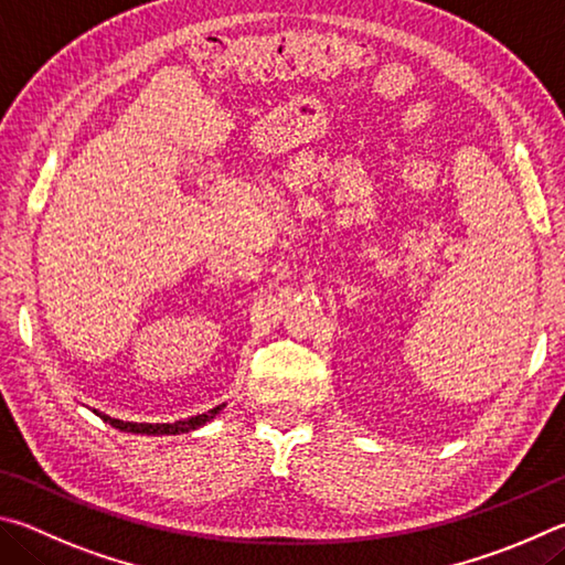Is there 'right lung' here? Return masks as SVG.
<instances>
[{
	"label": "right lung",
	"mask_w": 565,
	"mask_h": 565,
	"mask_svg": "<svg viewBox=\"0 0 565 565\" xmlns=\"http://www.w3.org/2000/svg\"><path fill=\"white\" fill-rule=\"evenodd\" d=\"M225 407V404H221V407L215 409H207L205 414H198V417H191V419H183V422H173V424H138V422H121V419H114L108 417V414H102L96 412V417H102L104 422L111 424V427L121 429V431H131V434H148V437H163V434H185V431H193L198 427H203V424L211 422L215 414H221V409Z\"/></svg>",
	"instance_id": "add662e5"
}]
</instances>
